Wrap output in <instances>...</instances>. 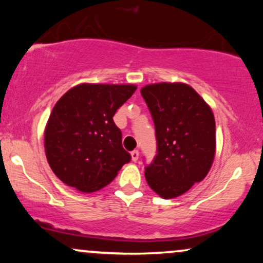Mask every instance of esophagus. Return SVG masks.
I'll return each instance as SVG.
<instances>
[{"label": "esophagus", "instance_id": "1", "mask_svg": "<svg viewBox=\"0 0 263 263\" xmlns=\"http://www.w3.org/2000/svg\"><path fill=\"white\" fill-rule=\"evenodd\" d=\"M131 157H132V161L136 162V161H137V159H138V157H140V152H138L137 149L132 151V152H131Z\"/></svg>", "mask_w": 263, "mask_h": 263}]
</instances>
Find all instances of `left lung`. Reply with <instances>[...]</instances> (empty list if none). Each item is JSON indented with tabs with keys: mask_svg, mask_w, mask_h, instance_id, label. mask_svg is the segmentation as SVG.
Masks as SVG:
<instances>
[{
	"mask_svg": "<svg viewBox=\"0 0 263 263\" xmlns=\"http://www.w3.org/2000/svg\"><path fill=\"white\" fill-rule=\"evenodd\" d=\"M156 128L157 155L144 170L148 185L163 199L177 198L209 173L215 157V120L209 105L182 83L141 89Z\"/></svg>",
	"mask_w": 263,
	"mask_h": 263,
	"instance_id": "8db88e82",
	"label": "left lung"
}]
</instances>
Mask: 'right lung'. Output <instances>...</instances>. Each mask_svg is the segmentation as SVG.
Instances as JSON below:
<instances>
[{"label": "right lung", "mask_w": 263, "mask_h": 263, "mask_svg": "<svg viewBox=\"0 0 263 263\" xmlns=\"http://www.w3.org/2000/svg\"><path fill=\"white\" fill-rule=\"evenodd\" d=\"M136 89L129 84H80L59 99L45 126L44 148L63 183L83 193L96 192L131 161L112 117Z\"/></svg>", "instance_id": "obj_1"}]
</instances>
